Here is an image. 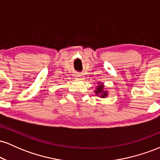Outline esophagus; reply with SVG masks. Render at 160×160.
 <instances>
[{"label":"esophagus","mask_w":160,"mask_h":160,"mask_svg":"<svg viewBox=\"0 0 160 160\" xmlns=\"http://www.w3.org/2000/svg\"><path fill=\"white\" fill-rule=\"evenodd\" d=\"M82 75L81 74H77V78H78V79H80V80H82Z\"/></svg>","instance_id":"esophagus-1"}]
</instances>
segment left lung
Returning a JSON list of instances; mask_svg holds the SVG:
<instances>
[{
  "label": "left lung",
  "instance_id": "1",
  "mask_svg": "<svg viewBox=\"0 0 160 160\" xmlns=\"http://www.w3.org/2000/svg\"><path fill=\"white\" fill-rule=\"evenodd\" d=\"M98 83H100V82H98ZM95 93L98 95V96H100L101 98H106L108 94L107 91H104V85L102 83L99 84V86H97L96 89L95 90Z\"/></svg>",
  "mask_w": 160,
  "mask_h": 160
}]
</instances>
